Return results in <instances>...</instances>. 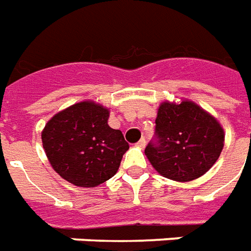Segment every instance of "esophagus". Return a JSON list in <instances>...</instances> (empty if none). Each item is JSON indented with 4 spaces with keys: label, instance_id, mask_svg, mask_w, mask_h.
I'll return each mask as SVG.
<instances>
[{
    "label": "esophagus",
    "instance_id": "34e87169",
    "mask_svg": "<svg viewBox=\"0 0 251 251\" xmlns=\"http://www.w3.org/2000/svg\"><path fill=\"white\" fill-rule=\"evenodd\" d=\"M137 146L141 148V149H144L145 146H146V140H145V138H141V140L137 142Z\"/></svg>",
    "mask_w": 251,
    "mask_h": 251
}]
</instances>
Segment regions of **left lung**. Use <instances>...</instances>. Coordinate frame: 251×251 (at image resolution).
Segmentation results:
<instances>
[{"label":"left lung","mask_w":251,"mask_h":251,"mask_svg":"<svg viewBox=\"0 0 251 251\" xmlns=\"http://www.w3.org/2000/svg\"><path fill=\"white\" fill-rule=\"evenodd\" d=\"M154 135L146 157L161 176L178 182L203 176L224 149L220 122L192 101L161 103Z\"/></svg>","instance_id":"1"}]
</instances>
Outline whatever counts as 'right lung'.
I'll use <instances>...</instances> for the list:
<instances>
[{"label": "right lung", "mask_w": 251, "mask_h": 251, "mask_svg": "<svg viewBox=\"0 0 251 251\" xmlns=\"http://www.w3.org/2000/svg\"><path fill=\"white\" fill-rule=\"evenodd\" d=\"M109 109L93 101L57 113L42 130V145L51 168L75 186L94 187L120 168L129 144L107 125Z\"/></svg>", "instance_id": "add662e5"}]
</instances>
